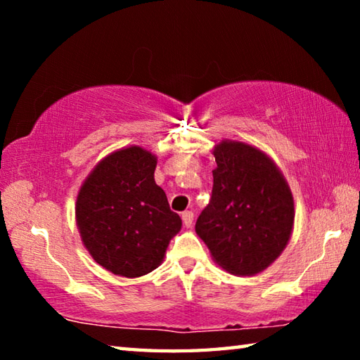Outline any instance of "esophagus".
I'll return each instance as SVG.
<instances>
[{
	"mask_svg": "<svg viewBox=\"0 0 360 360\" xmlns=\"http://www.w3.org/2000/svg\"><path fill=\"white\" fill-rule=\"evenodd\" d=\"M182 222H184V227H191L193 224V212L192 211H184L182 212Z\"/></svg>",
	"mask_w": 360,
	"mask_h": 360,
	"instance_id": "esophagus-1",
	"label": "esophagus"
}]
</instances>
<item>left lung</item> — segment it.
<instances>
[{
  "instance_id": "1",
  "label": "left lung",
  "mask_w": 360,
  "mask_h": 360,
  "mask_svg": "<svg viewBox=\"0 0 360 360\" xmlns=\"http://www.w3.org/2000/svg\"><path fill=\"white\" fill-rule=\"evenodd\" d=\"M214 157L211 200L195 231L224 270L251 276L288 245L294 198L275 163L252 146L222 141Z\"/></svg>"
}]
</instances>
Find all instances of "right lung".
<instances>
[{"label": "right lung", "instance_id": "obj_1", "mask_svg": "<svg viewBox=\"0 0 360 360\" xmlns=\"http://www.w3.org/2000/svg\"><path fill=\"white\" fill-rule=\"evenodd\" d=\"M155 155L138 146L101 160L81 187L76 221L84 246L114 275L138 278L160 265L181 217L155 184Z\"/></svg>", "mask_w": 360, "mask_h": 360}]
</instances>
